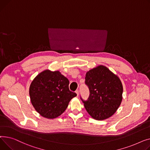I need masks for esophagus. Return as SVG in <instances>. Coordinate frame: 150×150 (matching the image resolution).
I'll return each mask as SVG.
<instances>
[{"instance_id": "34e87169", "label": "esophagus", "mask_w": 150, "mask_h": 150, "mask_svg": "<svg viewBox=\"0 0 150 150\" xmlns=\"http://www.w3.org/2000/svg\"><path fill=\"white\" fill-rule=\"evenodd\" d=\"M76 93L77 94V96H79V90H77L76 91Z\"/></svg>"}]
</instances>
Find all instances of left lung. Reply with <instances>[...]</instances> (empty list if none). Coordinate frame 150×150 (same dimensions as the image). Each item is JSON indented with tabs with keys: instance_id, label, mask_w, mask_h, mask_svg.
<instances>
[{
	"instance_id": "obj_1",
	"label": "left lung",
	"mask_w": 150,
	"mask_h": 150,
	"mask_svg": "<svg viewBox=\"0 0 150 150\" xmlns=\"http://www.w3.org/2000/svg\"><path fill=\"white\" fill-rule=\"evenodd\" d=\"M85 84L90 90L89 98L87 100L81 99L90 115L98 120L112 116L122 100L123 86L117 76L99 65L86 73Z\"/></svg>"
}]
</instances>
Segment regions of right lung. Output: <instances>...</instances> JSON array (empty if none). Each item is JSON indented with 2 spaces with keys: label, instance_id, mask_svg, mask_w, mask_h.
I'll use <instances>...</instances> for the list:
<instances>
[{
  "label": "right lung",
  "instance_id": "add662e5",
  "mask_svg": "<svg viewBox=\"0 0 150 150\" xmlns=\"http://www.w3.org/2000/svg\"><path fill=\"white\" fill-rule=\"evenodd\" d=\"M34 109L47 119H54L62 114L76 93L69 91V81L59 71L46 69L32 81L29 90Z\"/></svg>",
  "mask_w": 150,
  "mask_h": 150
}]
</instances>
